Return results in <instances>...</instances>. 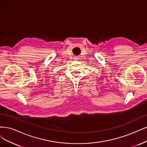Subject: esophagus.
<instances>
[{
  "label": "esophagus",
  "instance_id": "1",
  "mask_svg": "<svg viewBox=\"0 0 147 147\" xmlns=\"http://www.w3.org/2000/svg\"><path fill=\"white\" fill-rule=\"evenodd\" d=\"M74 59H75V60H77V59H78V58H76V57H75V58H74Z\"/></svg>",
  "mask_w": 147,
  "mask_h": 147
}]
</instances>
